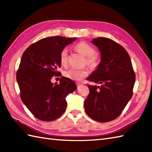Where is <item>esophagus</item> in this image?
Listing matches in <instances>:
<instances>
[{
	"mask_svg": "<svg viewBox=\"0 0 152 152\" xmlns=\"http://www.w3.org/2000/svg\"><path fill=\"white\" fill-rule=\"evenodd\" d=\"M76 85H77V87H78V88H80V86H82V83H76Z\"/></svg>",
	"mask_w": 152,
	"mask_h": 152,
	"instance_id": "obj_1",
	"label": "esophagus"
}]
</instances>
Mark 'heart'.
Masks as SVG:
<instances>
[{
  "instance_id": "heart-1",
  "label": "heart",
  "mask_w": 152,
  "mask_h": 152,
  "mask_svg": "<svg viewBox=\"0 0 152 152\" xmlns=\"http://www.w3.org/2000/svg\"><path fill=\"white\" fill-rule=\"evenodd\" d=\"M77 51L80 53L86 56L87 63L91 66H96L99 63V57L95 54L94 48L86 42H80L75 46ZM68 59V50L67 48H64L60 53V61L63 65L67 63ZM88 72L86 69H79L76 68H71V69L64 71V75L66 78L76 81H79L83 77L88 76Z\"/></svg>"
}]
</instances>
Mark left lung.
<instances>
[{"label": "left lung", "mask_w": 152, "mask_h": 152, "mask_svg": "<svg viewBox=\"0 0 152 152\" xmlns=\"http://www.w3.org/2000/svg\"><path fill=\"white\" fill-rule=\"evenodd\" d=\"M91 42L98 47L101 60L87 80L101 86L88 85L84 108L94 120L108 122L121 114L133 96L135 74L129 56L120 44L104 37L94 38Z\"/></svg>", "instance_id": "obj_1"}]
</instances>
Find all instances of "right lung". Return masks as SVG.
Masks as SVG:
<instances>
[{
	"instance_id": "1",
	"label": "right lung",
	"mask_w": 152,
	"mask_h": 152,
	"mask_svg": "<svg viewBox=\"0 0 152 152\" xmlns=\"http://www.w3.org/2000/svg\"><path fill=\"white\" fill-rule=\"evenodd\" d=\"M76 38H44L28 46L22 55L16 80L21 101L35 118L51 121L59 118L67 106L66 96L77 89L72 80L62 76L59 83L51 79L59 74L60 53Z\"/></svg>"
}]
</instances>
